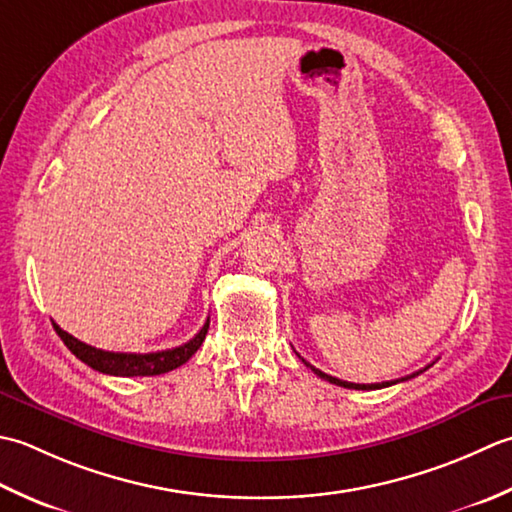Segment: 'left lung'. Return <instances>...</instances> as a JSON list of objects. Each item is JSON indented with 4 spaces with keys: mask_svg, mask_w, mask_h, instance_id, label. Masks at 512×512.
Here are the masks:
<instances>
[{
    "mask_svg": "<svg viewBox=\"0 0 512 512\" xmlns=\"http://www.w3.org/2000/svg\"><path fill=\"white\" fill-rule=\"evenodd\" d=\"M305 362V360H302ZM307 367H311L309 362H305ZM431 367V364H429ZM429 367H424L422 371H426ZM311 371H314L318 378H322V380H327V382H331V384H338V387H344V389H358V391H375V389H384V387H391V384H398V382H404V380H411V378H415V375H420L422 371H417V373H411V375H406V378H402V380H391V382H378V384H353V382H344V380H338V378H333V375H327V373H322L320 369H314L311 367Z\"/></svg>",
    "mask_w": 512,
    "mask_h": 512,
    "instance_id": "obj_1",
    "label": "left lung"
}]
</instances>
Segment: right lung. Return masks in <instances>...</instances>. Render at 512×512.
<instances>
[{
    "label": "right lung",
    "mask_w": 512,
    "mask_h": 512,
    "mask_svg": "<svg viewBox=\"0 0 512 512\" xmlns=\"http://www.w3.org/2000/svg\"><path fill=\"white\" fill-rule=\"evenodd\" d=\"M52 327H55V331L59 333V338L64 340L66 347L75 353L81 362H86L88 367H92L99 373L121 375V378H139V375L168 373L190 360L207 336V329H210V318L205 320L201 331H198L190 342L181 344V347H174L168 351H156V353L103 351L97 347H90V344L77 340L75 336H70V333H66L59 325H55V322H52Z\"/></svg>",
    "instance_id": "obj_1"
}]
</instances>
